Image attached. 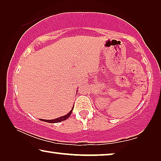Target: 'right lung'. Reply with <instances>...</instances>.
Segmentation results:
<instances>
[{"label":"right lung","instance_id":"obj_1","mask_svg":"<svg viewBox=\"0 0 161 161\" xmlns=\"http://www.w3.org/2000/svg\"><path fill=\"white\" fill-rule=\"evenodd\" d=\"M73 108H74V105H73V107H72V110L69 112V113H68L67 114H66V115H64V116H61V117H58V118H57V119H50V120L42 119H40V120H41V121H43V122H48V123H58V122H62V121H64V120H66V119H67L69 117L70 115H71L72 112V110H73Z\"/></svg>","mask_w":161,"mask_h":161}]
</instances>
